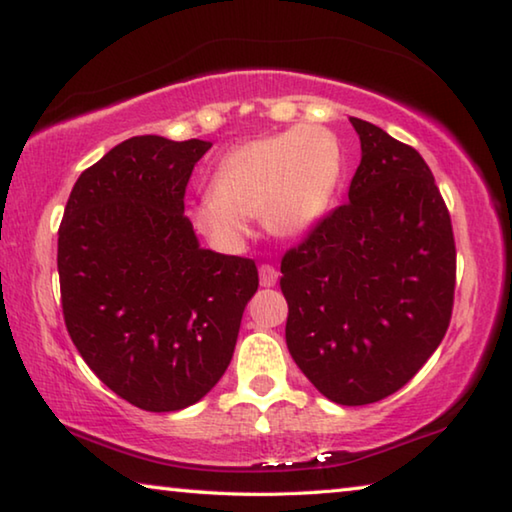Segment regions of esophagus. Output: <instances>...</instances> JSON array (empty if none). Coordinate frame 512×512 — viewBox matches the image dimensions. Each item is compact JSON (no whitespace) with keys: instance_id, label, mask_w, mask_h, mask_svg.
<instances>
[{"instance_id":"1","label":"esophagus","mask_w":512,"mask_h":512,"mask_svg":"<svg viewBox=\"0 0 512 512\" xmlns=\"http://www.w3.org/2000/svg\"><path fill=\"white\" fill-rule=\"evenodd\" d=\"M277 275L280 273H277L271 264L259 266V284H262V287H273L277 282Z\"/></svg>"}]
</instances>
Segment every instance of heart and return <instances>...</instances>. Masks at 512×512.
<instances>
[{
    "instance_id": "1",
    "label": "heart",
    "mask_w": 512,
    "mask_h": 512,
    "mask_svg": "<svg viewBox=\"0 0 512 512\" xmlns=\"http://www.w3.org/2000/svg\"><path fill=\"white\" fill-rule=\"evenodd\" d=\"M341 173V144L323 128L257 137L223 155L192 221L221 250L244 246L253 216L273 237H300L327 214Z\"/></svg>"
}]
</instances>
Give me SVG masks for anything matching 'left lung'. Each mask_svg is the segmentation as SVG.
Returning a JSON list of instances; mask_svg holds the SVG:
<instances>
[{
  "label": "left lung",
  "mask_w": 512,
  "mask_h": 512,
  "mask_svg": "<svg viewBox=\"0 0 512 512\" xmlns=\"http://www.w3.org/2000/svg\"><path fill=\"white\" fill-rule=\"evenodd\" d=\"M348 203L282 257L287 348L327 400L361 406L409 381L454 305L452 219L422 155L357 117Z\"/></svg>",
  "instance_id": "obj_1"
}]
</instances>
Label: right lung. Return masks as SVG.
<instances>
[{"instance_id": "1", "label": "right lung", "mask_w": 512, "mask_h": 512, "mask_svg": "<svg viewBox=\"0 0 512 512\" xmlns=\"http://www.w3.org/2000/svg\"><path fill=\"white\" fill-rule=\"evenodd\" d=\"M210 142L140 135L85 169L58 230L76 350L137 409L196 404L223 377L259 287L253 259L201 248L185 189Z\"/></svg>"}]
</instances>
